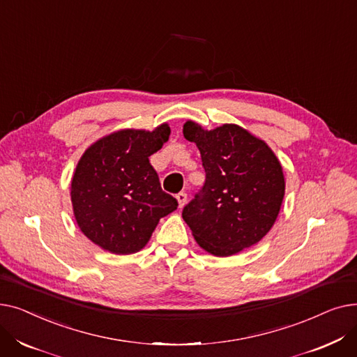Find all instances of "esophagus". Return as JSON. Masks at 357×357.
I'll return each instance as SVG.
<instances>
[{"mask_svg":"<svg viewBox=\"0 0 357 357\" xmlns=\"http://www.w3.org/2000/svg\"><path fill=\"white\" fill-rule=\"evenodd\" d=\"M176 199H178V204H179V208H182L185 202H186V194L185 192H179L176 194Z\"/></svg>","mask_w":357,"mask_h":357,"instance_id":"esophagus-1","label":"esophagus"}]
</instances>
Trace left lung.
Wrapping results in <instances>:
<instances>
[{
  "label": "left lung",
  "instance_id": "obj_1",
  "mask_svg": "<svg viewBox=\"0 0 357 357\" xmlns=\"http://www.w3.org/2000/svg\"><path fill=\"white\" fill-rule=\"evenodd\" d=\"M183 136L201 153L205 182L182 218L198 245L214 256H231L264 238L276 221L285 178L271 147L237 124L204 130L183 124Z\"/></svg>",
  "mask_w": 357,
  "mask_h": 357
}]
</instances>
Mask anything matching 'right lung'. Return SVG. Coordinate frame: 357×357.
<instances>
[{
	"mask_svg": "<svg viewBox=\"0 0 357 357\" xmlns=\"http://www.w3.org/2000/svg\"><path fill=\"white\" fill-rule=\"evenodd\" d=\"M165 123L153 131L126 128L91 144L70 183L73 215L81 231L104 250L131 255L142 250L162 217L178 201L162 191L149 156L167 142Z\"/></svg>",
	"mask_w": 357,
	"mask_h": 357,
	"instance_id": "1",
	"label": "right lung"
}]
</instances>
